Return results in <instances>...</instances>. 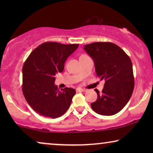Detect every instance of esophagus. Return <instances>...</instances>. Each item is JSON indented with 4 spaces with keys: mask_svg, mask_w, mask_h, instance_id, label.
Instances as JSON below:
<instances>
[{
    "mask_svg": "<svg viewBox=\"0 0 153 153\" xmlns=\"http://www.w3.org/2000/svg\"><path fill=\"white\" fill-rule=\"evenodd\" d=\"M76 91L77 92H83V91H85V90L83 88H76Z\"/></svg>",
    "mask_w": 153,
    "mask_h": 153,
    "instance_id": "34e87169",
    "label": "esophagus"
}]
</instances>
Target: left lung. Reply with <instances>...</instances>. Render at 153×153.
Here are the masks:
<instances>
[{
    "label": "left lung",
    "mask_w": 153,
    "mask_h": 153,
    "mask_svg": "<svg viewBox=\"0 0 153 153\" xmlns=\"http://www.w3.org/2000/svg\"><path fill=\"white\" fill-rule=\"evenodd\" d=\"M85 51L93 58L97 76L105 80L102 93L91 104L94 111L112 116L126 105L134 87L132 63L127 53L111 42H94L85 45Z\"/></svg>",
    "instance_id": "left-lung-1"
}]
</instances>
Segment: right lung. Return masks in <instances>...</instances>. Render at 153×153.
<instances>
[{"mask_svg": "<svg viewBox=\"0 0 153 153\" xmlns=\"http://www.w3.org/2000/svg\"><path fill=\"white\" fill-rule=\"evenodd\" d=\"M78 47V44L47 42L33 50L25 61L23 93L31 108L40 116L56 118L70 107L76 91L71 88L59 91L54 81L56 74L63 71L67 58Z\"/></svg>", "mask_w": 153, "mask_h": 153, "instance_id": "add662e5", "label": "right lung"}]
</instances>
